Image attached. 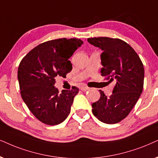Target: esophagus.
<instances>
[{
  "mask_svg": "<svg viewBox=\"0 0 158 158\" xmlns=\"http://www.w3.org/2000/svg\"><path fill=\"white\" fill-rule=\"evenodd\" d=\"M87 89H89V87H87V86H81V90L86 91V90H87Z\"/></svg>",
  "mask_w": 158,
  "mask_h": 158,
  "instance_id": "esophagus-1",
  "label": "esophagus"
}]
</instances>
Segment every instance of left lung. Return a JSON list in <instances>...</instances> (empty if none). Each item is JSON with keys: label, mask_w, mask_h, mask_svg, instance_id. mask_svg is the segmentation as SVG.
<instances>
[{"label": "left lung", "mask_w": 158, "mask_h": 158, "mask_svg": "<svg viewBox=\"0 0 158 158\" xmlns=\"http://www.w3.org/2000/svg\"><path fill=\"white\" fill-rule=\"evenodd\" d=\"M87 41L103 50L101 76L108 82L115 83L110 96L99 90L101 97L92 104V111L102 123H119L129 114L142 93L143 63L134 49L121 39L95 37Z\"/></svg>", "instance_id": "obj_1"}]
</instances>
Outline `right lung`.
Instances as JSON below:
<instances>
[{"label":"right lung","mask_w":158,"mask_h":158,"mask_svg":"<svg viewBox=\"0 0 158 158\" xmlns=\"http://www.w3.org/2000/svg\"><path fill=\"white\" fill-rule=\"evenodd\" d=\"M82 44L76 38L46 41L30 51L19 63L21 96L32 114L46 125H58L69 114L79 88L59 93L54 85L56 77L65 78L71 71L69 58Z\"/></svg>","instance_id":"add662e5"}]
</instances>
